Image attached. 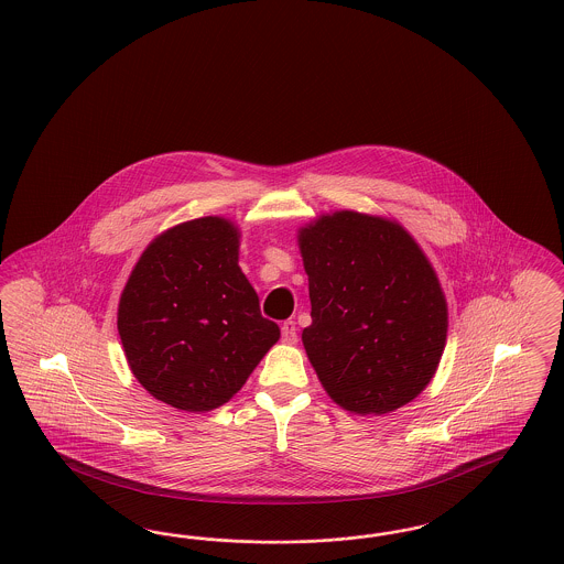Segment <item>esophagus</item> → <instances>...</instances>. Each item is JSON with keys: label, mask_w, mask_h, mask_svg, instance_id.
<instances>
[{"label": "esophagus", "mask_w": 564, "mask_h": 564, "mask_svg": "<svg viewBox=\"0 0 564 564\" xmlns=\"http://www.w3.org/2000/svg\"><path fill=\"white\" fill-rule=\"evenodd\" d=\"M281 336H283L285 344H295L297 341V327H295L293 321H285L281 325Z\"/></svg>", "instance_id": "esophagus-1"}]
</instances>
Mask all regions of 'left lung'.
<instances>
[{
    "label": "left lung",
    "instance_id": "1",
    "mask_svg": "<svg viewBox=\"0 0 564 564\" xmlns=\"http://www.w3.org/2000/svg\"><path fill=\"white\" fill-rule=\"evenodd\" d=\"M313 323L302 332L318 382L341 409L383 415L436 373L449 313L426 253L397 220L352 209L297 230Z\"/></svg>",
    "mask_w": 564,
    "mask_h": 564
}]
</instances>
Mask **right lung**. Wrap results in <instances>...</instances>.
<instances>
[{
	"label": "right lung",
	"mask_w": 564,
	"mask_h": 564,
	"mask_svg": "<svg viewBox=\"0 0 564 564\" xmlns=\"http://www.w3.org/2000/svg\"><path fill=\"white\" fill-rule=\"evenodd\" d=\"M239 226L205 216L158 235L119 297L117 329L135 380L161 403H228L281 338L239 267Z\"/></svg>",
	"instance_id": "add662e5"
}]
</instances>
